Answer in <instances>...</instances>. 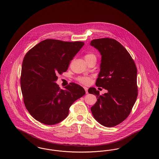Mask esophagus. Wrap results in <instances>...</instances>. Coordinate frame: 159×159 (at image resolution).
Masks as SVG:
<instances>
[{"instance_id": "obj_1", "label": "esophagus", "mask_w": 159, "mask_h": 159, "mask_svg": "<svg viewBox=\"0 0 159 159\" xmlns=\"http://www.w3.org/2000/svg\"><path fill=\"white\" fill-rule=\"evenodd\" d=\"M84 89L85 90L86 93H88V88L87 87H84Z\"/></svg>"}]
</instances>
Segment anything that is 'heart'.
<instances>
[{"label":"heart","instance_id":"obj_1","mask_svg":"<svg viewBox=\"0 0 159 159\" xmlns=\"http://www.w3.org/2000/svg\"><path fill=\"white\" fill-rule=\"evenodd\" d=\"M96 58V57L95 54H93V52H88L84 55V58L86 60H90L91 58ZM78 82L82 83L84 85H87L89 84L91 82V80H92V77L90 76H79L76 78Z\"/></svg>","mask_w":159,"mask_h":159}]
</instances>
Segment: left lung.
<instances>
[{
    "label": "left lung",
    "mask_w": 159,
    "mask_h": 159,
    "mask_svg": "<svg viewBox=\"0 0 159 159\" xmlns=\"http://www.w3.org/2000/svg\"><path fill=\"white\" fill-rule=\"evenodd\" d=\"M90 45L102 56L96 86L108 90L101 95L95 88H89L88 92L96 96L98 99L91 111L102 125L115 127L127 118L136 101L137 67L129 53L114 39H95Z\"/></svg>",
    "instance_id": "1"
}]
</instances>
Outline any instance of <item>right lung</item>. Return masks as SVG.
<instances>
[{"label": "right lung", "instance_id": "obj_1", "mask_svg": "<svg viewBox=\"0 0 159 159\" xmlns=\"http://www.w3.org/2000/svg\"><path fill=\"white\" fill-rule=\"evenodd\" d=\"M83 45L81 41L47 39L26 54L20 79L21 91L26 109L36 120L46 125L63 121L73 103L86 93L75 83L63 90L55 82Z\"/></svg>", "mask_w": 159, "mask_h": 159}]
</instances>
